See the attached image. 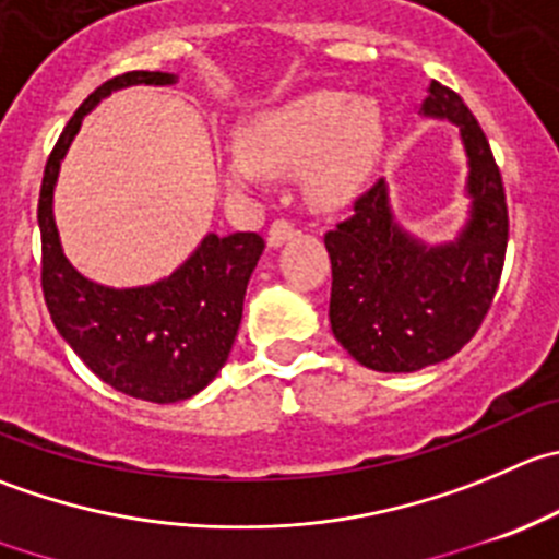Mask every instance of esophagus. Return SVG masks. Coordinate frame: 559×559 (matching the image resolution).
Returning <instances> with one entry per match:
<instances>
[{
  "instance_id": "34e87169",
  "label": "esophagus",
  "mask_w": 559,
  "mask_h": 559,
  "mask_svg": "<svg viewBox=\"0 0 559 559\" xmlns=\"http://www.w3.org/2000/svg\"><path fill=\"white\" fill-rule=\"evenodd\" d=\"M295 224H292V221H286V218H275L273 224H270V235H267V242L273 248H278V246H284L286 240H292V237H295Z\"/></svg>"
}]
</instances>
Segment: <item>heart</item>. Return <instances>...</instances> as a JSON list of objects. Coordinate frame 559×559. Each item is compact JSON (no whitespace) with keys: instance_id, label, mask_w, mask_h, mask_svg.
I'll return each instance as SVG.
<instances>
[{"instance_id":"obj_1","label":"heart","mask_w":559,"mask_h":559,"mask_svg":"<svg viewBox=\"0 0 559 559\" xmlns=\"http://www.w3.org/2000/svg\"><path fill=\"white\" fill-rule=\"evenodd\" d=\"M379 144L382 119L373 103L319 90L259 114L224 155L221 175L231 188H251L267 171L295 175L308 166V199L319 207H335L360 191Z\"/></svg>"}]
</instances>
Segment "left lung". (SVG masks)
I'll return each mask as SVG.
<instances>
[{"mask_svg": "<svg viewBox=\"0 0 559 559\" xmlns=\"http://www.w3.org/2000/svg\"><path fill=\"white\" fill-rule=\"evenodd\" d=\"M424 114L459 124L469 158L473 218L453 246L426 248L393 224L382 180L324 235L333 267L330 328L360 366L409 373L456 355L484 324L508 248L500 166L467 103L440 81Z\"/></svg>", "mask_w": 559, "mask_h": 559, "instance_id": "left-lung-1", "label": "left lung"}]
</instances>
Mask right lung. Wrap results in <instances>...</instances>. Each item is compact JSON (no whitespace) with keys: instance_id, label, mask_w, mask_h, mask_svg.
Instances as JSON below:
<instances>
[{"instance_id":"add662e5","label":"right lung","mask_w":559,"mask_h":559,"mask_svg":"<svg viewBox=\"0 0 559 559\" xmlns=\"http://www.w3.org/2000/svg\"><path fill=\"white\" fill-rule=\"evenodd\" d=\"M160 70H130L97 86L64 124L46 160L37 202L40 286L48 313L70 349L114 390L153 404H175L207 388L229 360L248 281L264 251L257 231L207 235L177 273L153 286L108 289L75 273L59 248L51 199L59 160L81 119L130 84H171Z\"/></svg>"}]
</instances>
